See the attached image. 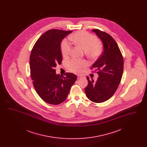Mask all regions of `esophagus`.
<instances>
[{
  "label": "esophagus",
  "mask_w": 147,
  "mask_h": 147,
  "mask_svg": "<svg viewBox=\"0 0 147 147\" xmlns=\"http://www.w3.org/2000/svg\"><path fill=\"white\" fill-rule=\"evenodd\" d=\"M83 77V76H80V75H78L77 76V78L78 79H80V78H82V77Z\"/></svg>",
  "instance_id": "obj_1"
}]
</instances>
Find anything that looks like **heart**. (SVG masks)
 Wrapping results in <instances>:
<instances>
[{
	"label": "heart",
	"instance_id": "1",
	"mask_svg": "<svg viewBox=\"0 0 147 147\" xmlns=\"http://www.w3.org/2000/svg\"><path fill=\"white\" fill-rule=\"evenodd\" d=\"M70 41L85 51V53L89 57L95 59L100 55L102 52V45L98 41L96 37L85 31H78L69 37ZM61 52L64 57L70 55L71 44L68 40L64 39L61 44ZM88 63L84 60L73 59L67 63L68 69L74 73H80Z\"/></svg>",
	"mask_w": 147,
	"mask_h": 147
}]
</instances>
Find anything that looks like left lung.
Returning a JSON list of instances; mask_svg holds the SVG:
<instances>
[{
	"label": "left lung",
	"mask_w": 147,
	"mask_h": 147,
	"mask_svg": "<svg viewBox=\"0 0 147 147\" xmlns=\"http://www.w3.org/2000/svg\"><path fill=\"white\" fill-rule=\"evenodd\" d=\"M102 42L104 51L92 65L98 70V80L94 82L86 77L88 85L85 88L88 98L100 103L109 100L116 91L123 70V59L119 46L112 37L98 29L92 30Z\"/></svg>",
	"instance_id": "left-lung-1"
}]
</instances>
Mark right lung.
I'll use <instances>...</instances> for the list:
<instances>
[{
	"instance_id": "1",
	"label": "right lung",
	"mask_w": 147,
	"mask_h": 147,
	"mask_svg": "<svg viewBox=\"0 0 147 147\" xmlns=\"http://www.w3.org/2000/svg\"><path fill=\"white\" fill-rule=\"evenodd\" d=\"M71 32L49 30L38 39L31 52L30 73L35 90L49 104L58 105L65 101L77 80L76 75L73 73H66L65 76H60L55 69L62 61L61 43Z\"/></svg>"
}]
</instances>
